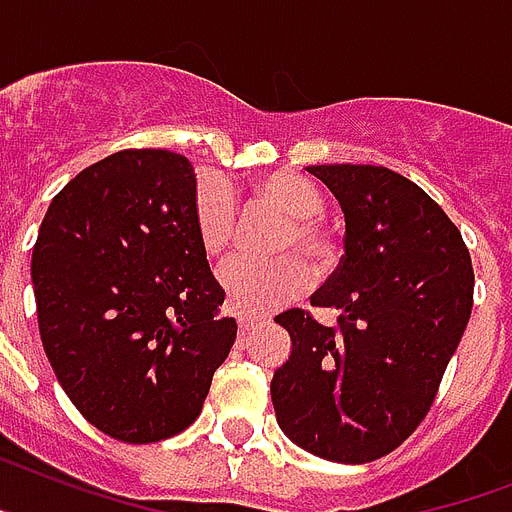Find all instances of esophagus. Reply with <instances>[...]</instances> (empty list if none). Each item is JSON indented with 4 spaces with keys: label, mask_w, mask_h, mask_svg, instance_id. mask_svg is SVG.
<instances>
[{
    "label": "esophagus",
    "mask_w": 512,
    "mask_h": 512,
    "mask_svg": "<svg viewBox=\"0 0 512 512\" xmlns=\"http://www.w3.org/2000/svg\"><path fill=\"white\" fill-rule=\"evenodd\" d=\"M238 327H240V335L246 337V335H251L253 329L259 327V319H253V316H240Z\"/></svg>",
    "instance_id": "esophagus-1"
}]
</instances>
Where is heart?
<instances>
[{
  "mask_svg": "<svg viewBox=\"0 0 512 512\" xmlns=\"http://www.w3.org/2000/svg\"><path fill=\"white\" fill-rule=\"evenodd\" d=\"M251 206L280 214L282 225L272 232V259L227 261L219 269V285L232 314L261 316L282 303L303 295L311 285V269H327L335 248L319 214L324 201L314 185L290 172H272L251 185ZM193 222L201 246L209 256H222L230 248L238 222V201L230 185L217 175H204L193 190Z\"/></svg>",
  "mask_w": 512,
  "mask_h": 512,
  "instance_id": "heart-1",
  "label": "heart"
}]
</instances>
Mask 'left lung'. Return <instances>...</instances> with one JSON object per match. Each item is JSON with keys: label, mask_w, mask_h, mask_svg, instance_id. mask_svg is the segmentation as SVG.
<instances>
[{"label": "left lung", "mask_w": 512, "mask_h": 512, "mask_svg": "<svg viewBox=\"0 0 512 512\" xmlns=\"http://www.w3.org/2000/svg\"><path fill=\"white\" fill-rule=\"evenodd\" d=\"M345 214V253L311 306L274 322L293 340L274 371L277 424L335 463L392 453L432 408L474 306V266L460 230L408 177L374 164L306 167Z\"/></svg>", "instance_id": "8db88e82"}]
</instances>
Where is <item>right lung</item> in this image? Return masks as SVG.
I'll use <instances>...</instances> for the list:
<instances>
[{
	"mask_svg": "<svg viewBox=\"0 0 512 512\" xmlns=\"http://www.w3.org/2000/svg\"><path fill=\"white\" fill-rule=\"evenodd\" d=\"M193 164L125 149L54 196L31 274L38 332L86 421L146 445L198 418L238 324L193 222Z\"/></svg>",
	"mask_w": 512,
	"mask_h": 512,
	"instance_id": "obj_1",
	"label": "right lung"
}]
</instances>
